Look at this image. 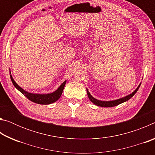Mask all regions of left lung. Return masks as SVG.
I'll list each match as a JSON object with an SVG mask.
<instances>
[{
  "label": "left lung",
  "mask_w": 155,
  "mask_h": 155,
  "mask_svg": "<svg viewBox=\"0 0 155 155\" xmlns=\"http://www.w3.org/2000/svg\"><path fill=\"white\" fill-rule=\"evenodd\" d=\"M140 85H141V83L140 84V85L138 86L137 88L136 89V90L133 91L132 94H129V95L124 97V98L115 100V101H98V100L94 98L93 96H91L90 92H89L87 89V96L89 97V98H90V100L91 101V103H93L94 104H96V105L99 106V107H112L118 105V104L124 103V102L127 101L130 98H132V97L135 95V93L137 92V90H139V88H140Z\"/></svg>",
  "instance_id": "left-lung-1"
}]
</instances>
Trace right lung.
<instances>
[{
	"mask_svg": "<svg viewBox=\"0 0 155 155\" xmlns=\"http://www.w3.org/2000/svg\"><path fill=\"white\" fill-rule=\"evenodd\" d=\"M10 77H11V80L15 88L18 89L21 93L24 94L25 96L27 97V98L28 100H30L31 101H32L33 103H35L37 104H49L56 102L57 100L61 97L63 90H64V88L65 87V83H66V81H64V82L60 85V87L57 89L55 91H54V92L48 94H38L28 93L27 91H25L22 88H21L20 86L15 82V81L14 80V78H13L12 75H10Z\"/></svg>",
	"mask_w": 155,
	"mask_h": 155,
	"instance_id": "1",
	"label": "right lung"
}]
</instances>
